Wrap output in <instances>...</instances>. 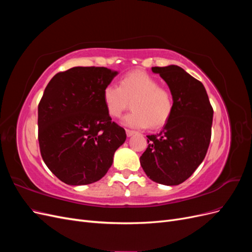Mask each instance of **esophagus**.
<instances>
[{
	"instance_id": "esophagus-1",
	"label": "esophagus",
	"mask_w": 252,
	"mask_h": 252,
	"mask_svg": "<svg viewBox=\"0 0 252 252\" xmlns=\"http://www.w3.org/2000/svg\"><path fill=\"white\" fill-rule=\"evenodd\" d=\"M134 133H135L134 130H130V129H126V134H127V136H131V135H133Z\"/></svg>"
}]
</instances>
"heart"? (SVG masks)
Returning <instances> with one entry per match:
<instances>
[{
	"label": "heart",
	"mask_w": 252,
	"mask_h": 252,
	"mask_svg": "<svg viewBox=\"0 0 252 252\" xmlns=\"http://www.w3.org/2000/svg\"><path fill=\"white\" fill-rule=\"evenodd\" d=\"M103 101L111 118H119L132 102V111L124 118L127 126L158 129L170 120L174 109L171 91L142 70L126 73L120 86L108 84L103 89Z\"/></svg>",
	"instance_id": "b5f03b06"
}]
</instances>
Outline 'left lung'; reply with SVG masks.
<instances>
[{
	"instance_id": "8db88e82",
	"label": "left lung",
	"mask_w": 252,
	"mask_h": 252,
	"mask_svg": "<svg viewBox=\"0 0 252 252\" xmlns=\"http://www.w3.org/2000/svg\"><path fill=\"white\" fill-rule=\"evenodd\" d=\"M168 84L173 113L163 130L147 135L140 158L147 177L163 185H179L191 175L207 154L213 109L203 84L177 65L152 67Z\"/></svg>"
}]
</instances>
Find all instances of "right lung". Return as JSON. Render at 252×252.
<instances>
[{"instance_id":"right-lung-1","label":"right lung","mask_w":252,"mask_h":252,"mask_svg":"<svg viewBox=\"0 0 252 252\" xmlns=\"http://www.w3.org/2000/svg\"><path fill=\"white\" fill-rule=\"evenodd\" d=\"M117 73L106 67H73L58 72L45 88L37 106V140L44 163L65 184L101 180L126 140L102 96Z\"/></svg>"}]
</instances>
